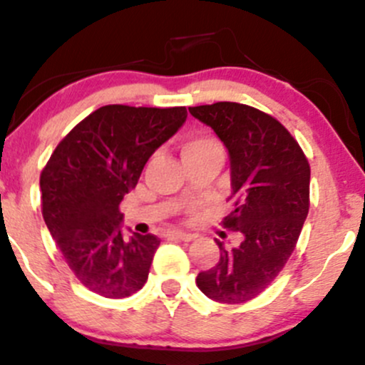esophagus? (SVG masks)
<instances>
[{
	"mask_svg": "<svg viewBox=\"0 0 365 365\" xmlns=\"http://www.w3.org/2000/svg\"><path fill=\"white\" fill-rule=\"evenodd\" d=\"M168 236L175 237V240H182V241H192L194 240V234L190 232H183V231H170Z\"/></svg>",
	"mask_w": 365,
	"mask_h": 365,
	"instance_id": "obj_1",
	"label": "esophagus"
}]
</instances>
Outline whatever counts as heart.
<instances>
[{
  "label": "heart",
  "instance_id": "b5f03b06",
  "mask_svg": "<svg viewBox=\"0 0 365 365\" xmlns=\"http://www.w3.org/2000/svg\"><path fill=\"white\" fill-rule=\"evenodd\" d=\"M208 150H222L220 143H218L215 138L197 136V138H192V140H189L185 145H183L182 153L183 157H185V155H192V153H201Z\"/></svg>",
  "mask_w": 365,
  "mask_h": 365
}]
</instances>
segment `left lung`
I'll use <instances>...</instances> for the list:
<instances>
[{"label":"left lung","instance_id":"1","mask_svg":"<svg viewBox=\"0 0 365 365\" xmlns=\"http://www.w3.org/2000/svg\"><path fill=\"white\" fill-rule=\"evenodd\" d=\"M189 112L210 125L231 157L234 210L224 227L241 243L220 248V260L195 278L210 299L237 304L262 294L282 273L309 212V163L294 136L269 113L220 101Z\"/></svg>","mask_w":365,"mask_h":365}]
</instances>
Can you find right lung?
<instances>
[{"label": "right lung", "instance_id": "add662e5", "mask_svg": "<svg viewBox=\"0 0 365 365\" xmlns=\"http://www.w3.org/2000/svg\"><path fill=\"white\" fill-rule=\"evenodd\" d=\"M187 118L185 106L106 105L87 115L52 152L40 175L41 213L73 274L108 299L145 285L160 240L122 234V199L145 164Z\"/></svg>", "mask_w": 365, "mask_h": 365}]
</instances>
